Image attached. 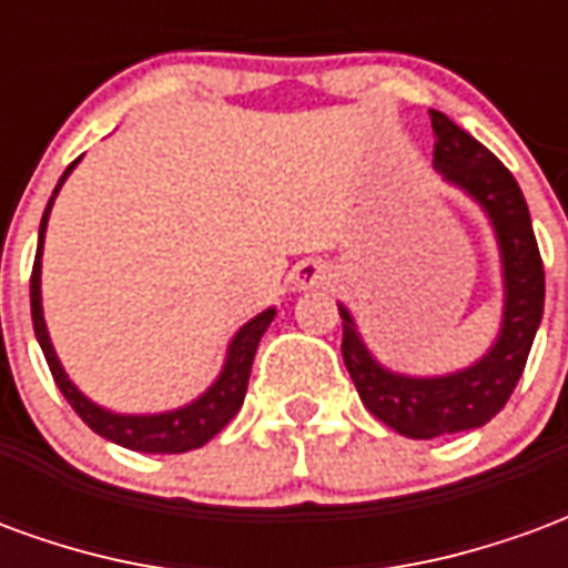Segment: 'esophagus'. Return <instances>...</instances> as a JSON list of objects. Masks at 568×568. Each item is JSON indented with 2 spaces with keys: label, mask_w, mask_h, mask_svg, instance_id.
Instances as JSON below:
<instances>
[{
  "label": "esophagus",
  "mask_w": 568,
  "mask_h": 568,
  "mask_svg": "<svg viewBox=\"0 0 568 568\" xmlns=\"http://www.w3.org/2000/svg\"><path fill=\"white\" fill-rule=\"evenodd\" d=\"M332 283V267L320 258H307L297 264L292 271V285L297 292H307V288H322V285Z\"/></svg>",
  "instance_id": "34e87169"
}]
</instances>
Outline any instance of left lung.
Wrapping results in <instances>:
<instances>
[{
    "instance_id": "8db88e82",
    "label": "left lung",
    "mask_w": 568,
    "mask_h": 568,
    "mask_svg": "<svg viewBox=\"0 0 568 568\" xmlns=\"http://www.w3.org/2000/svg\"><path fill=\"white\" fill-rule=\"evenodd\" d=\"M435 130V170L447 185L459 187L493 224L501 261L499 334L468 368L414 377L386 368L362 341L353 313L337 304L344 320V365L356 383L362 405L405 438H438L480 428L511 398L526 368L545 310V267L520 185L505 163L475 136L456 128L444 112H428Z\"/></svg>"
}]
</instances>
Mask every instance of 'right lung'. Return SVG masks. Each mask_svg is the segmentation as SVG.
I'll return each instance as SVG.
<instances>
[{
  "label": "right lung",
  "mask_w": 568,
  "mask_h": 568,
  "mask_svg": "<svg viewBox=\"0 0 568 568\" xmlns=\"http://www.w3.org/2000/svg\"><path fill=\"white\" fill-rule=\"evenodd\" d=\"M75 163H69L67 173L60 175L54 194H51L48 206H44L42 224H39V248H36V264H32L30 280V307L36 341L42 346L44 358H48V368L54 374V383L60 386L63 398H67L69 405H72V410H75L97 435H103L105 440H115V444L128 447V450L140 453L197 450L206 440L215 438V435L236 417V410L243 407L252 358H255V349H258L261 334L267 332V325H271L273 316H276V307H267L264 313H258L255 320H248L246 325L231 337L219 377H215L210 389L203 395H197L194 402L175 407V410H163V414H115V410H105V407H100L97 402H91L75 383L69 381V374L63 371V365H60L42 313V248L44 231H48V215H51L54 197L60 194L67 175L75 170Z\"/></svg>",
  "instance_id": "obj_1"
}]
</instances>
